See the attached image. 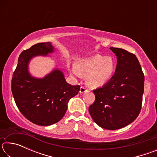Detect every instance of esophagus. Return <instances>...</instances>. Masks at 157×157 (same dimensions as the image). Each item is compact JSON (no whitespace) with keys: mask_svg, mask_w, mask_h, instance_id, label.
Segmentation results:
<instances>
[{"mask_svg":"<svg viewBox=\"0 0 157 157\" xmlns=\"http://www.w3.org/2000/svg\"><path fill=\"white\" fill-rule=\"evenodd\" d=\"M87 91H88V90L85 88V87H84V86L80 87V90H79V93H80V94H83V93L87 92Z\"/></svg>","mask_w":157,"mask_h":157,"instance_id":"34e87169","label":"esophagus"}]
</instances>
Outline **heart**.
<instances>
[{"mask_svg": "<svg viewBox=\"0 0 157 157\" xmlns=\"http://www.w3.org/2000/svg\"><path fill=\"white\" fill-rule=\"evenodd\" d=\"M116 62L113 57L97 54L84 58L73 66L71 72L76 77L86 75L87 84L93 87H100L105 84L115 71Z\"/></svg>", "mask_w": 157, "mask_h": 157, "instance_id": "obj_1", "label": "heart"}]
</instances>
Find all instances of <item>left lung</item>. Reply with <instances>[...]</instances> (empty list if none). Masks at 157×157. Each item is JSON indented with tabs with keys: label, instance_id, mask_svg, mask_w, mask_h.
<instances>
[{
	"label": "left lung",
	"instance_id": "1",
	"mask_svg": "<svg viewBox=\"0 0 157 157\" xmlns=\"http://www.w3.org/2000/svg\"><path fill=\"white\" fill-rule=\"evenodd\" d=\"M117 57L115 73L107 84L93 91L95 100L89 111L102 128L118 129L136 119L141 109L144 74L136 55L111 47Z\"/></svg>",
	"mask_w": 157,
	"mask_h": 157
}]
</instances>
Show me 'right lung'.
<instances>
[{"mask_svg":"<svg viewBox=\"0 0 157 157\" xmlns=\"http://www.w3.org/2000/svg\"><path fill=\"white\" fill-rule=\"evenodd\" d=\"M50 42L39 43L21 53L12 79V92L21 113L38 125L48 126L59 122L68 108L71 98L78 94L79 85L66 82L63 73L55 69L43 78L31 76L28 64L37 55L54 52Z\"/></svg>","mask_w":157,"mask_h":157,"instance_id":"right-lung-1","label":"right lung"}]
</instances>
